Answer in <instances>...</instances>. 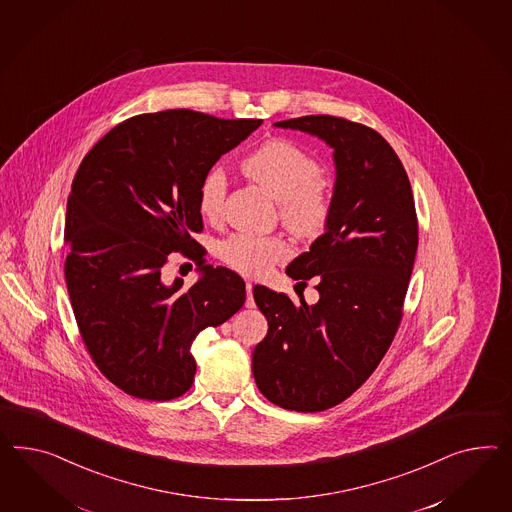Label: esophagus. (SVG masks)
I'll use <instances>...</instances> for the list:
<instances>
[{"mask_svg":"<svg viewBox=\"0 0 512 512\" xmlns=\"http://www.w3.org/2000/svg\"><path fill=\"white\" fill-rule=\"evenodd\" d=\"M246 292H248V300H246V307H255L253 302V283H246Z\"/></svg>","mask_w":512,"mask_h":512,"instance_id":"34e87169","label":"esophagus"}]
</instances>
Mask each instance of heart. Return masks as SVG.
<instances>
[{"label": "heart", "instance_id": "b5f03b06", "mask_svg": "<svg viewBox=\"0 0 512 512\" xmlns=\"http://www.w3.org/2000/svg\"><path fill=\"white\" fill-rule=\"evenodd\" d=\"M244 173L259 182L279 201V214L292 231L317 235L332 214L330 184L320 177L322 167L311 152L291 139L263 143L244 160ZM229 180L221 166L205 171L197 188V208L207 220L223 212ZM221 261L244 276H263L276 263L291 255V246L281 236L233 233L218 246Z\"/></svg>", "mask_w": 512, "mask_h": 512}]
</instances>
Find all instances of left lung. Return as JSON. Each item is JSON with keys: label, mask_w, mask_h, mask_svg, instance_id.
<instances>
[{"label": "left lung", "mask_w": 512, "mask_h": 512, "mask_svg": "<svg viewBox=\"0 0 512 512\" xmlns=\"http://www.w3.org/2000/svg\"><path fill=\"white\" fill-rule=\"evenodd\" d=\"M276 125L324 139L337 179L326 231L287 266L298 285L317 281V304L253 289L268 320L253 376L276 406L322 412L373 374L401 326L417 253L414 194L397 152L373 128L333 115Z\"/></svg>", "instance_id": "1"}]
</instances>
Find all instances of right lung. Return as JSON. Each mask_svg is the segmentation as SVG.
I'll use <instances>...</instances> for the list:
<instances>
[{"label":"right lung","instance_id":"add662e5","mask_svg":"<svg viewBox=\"0 0 512 512\" xmlns=\"http://www.w3.org/2000/svg\"><path fill=\"white\" fill-rule=\"evenodd\" d=\"M261 119L194 110L130 117L95 143L72 180L65 279L83 345L98 371L128 395L171 401L194 384L197 333L246 302L244 279L207 266L197 188L221 154ZM180 250L204 270L188 290L165 283ZM192 266V264H190Z\"/></svg>","mask_w":512,"mask_h":512}]
</instances>
